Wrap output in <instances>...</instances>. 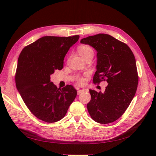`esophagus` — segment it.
<instances>
[{
  "label": "esophagus",
  "instance_id": "esophagus-1",
  "mask_svg": "<svg viewBox=\"0 0 156 156\" xmlns=\"http://www.w3.org/2000/svg\"><path fill=\"white\" fill-rule=\"evenodd\" d=\"M83 92H84V90H83V89L78 90V91H77V94H78V95H79V94H81Z\"/></svg>",
  "mask_w": 156,
  "mask_h": 156
}]
</instances>
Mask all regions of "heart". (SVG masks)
Here are the masks:
<instances>
[{
    "mask_svg": "<svg viewBox=\"0 0 156 156\" xmlns=\"http://www.w3.org/2000/svg\"><path fill=\"white\" fill-rule=\"evenodd\" d=\"M78 52L79 55H81L83 58H84V56H86L88 55H94V51L88 45H81L79 47ZM84 81H85V79L83 77H79L77 79V83L78 84H83Z\"/></svg>",
    "mask_w": 156,
    "mask_h": 156,
    "instance_id": "heart-1",
    "label": "heart"
}]
</instances>
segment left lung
Returning a JSON list of instances; mask_svg holds the SVG:
<instances>
[{"instance_id":"1","label":"left lung","mask_w":156,"mask_h":156,"mask_svg":"<svg viewBox=\"0 0 156 156\" xmlns=\"http://www.w3.org/2000/svg\"><path fill=\"white\" fill-rule=\"evenodd\" d=\"M81 43L97 51V70L93 82L108 83L103 93L90 90L88 111L95 122L111 123L124 114L136 93L139 77L135 56L128 45L108 34L88 36Z\"/></svg>"}]
</instances>
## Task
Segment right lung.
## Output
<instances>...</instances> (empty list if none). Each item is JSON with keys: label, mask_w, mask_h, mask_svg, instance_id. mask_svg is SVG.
<instances>
[{"label": "right lung", "mask_w": 156, "mask_h": 156, "mask_svg": "<svg viewBox=\"0 0 156 156\" xmlns=\"http://www.w3.org/2000/svg\"><path fill=\"white\" fill-rule=\"evenodd\" d=\"M79 38V35L44 36L25 47L19 56L17 89L30 111L42 121L62 119L77 96L73 86L58 88L50 79L55 70L63 68L66 55Z\"/></svg>", "instance_id": "add662e5"}]
</instances>
